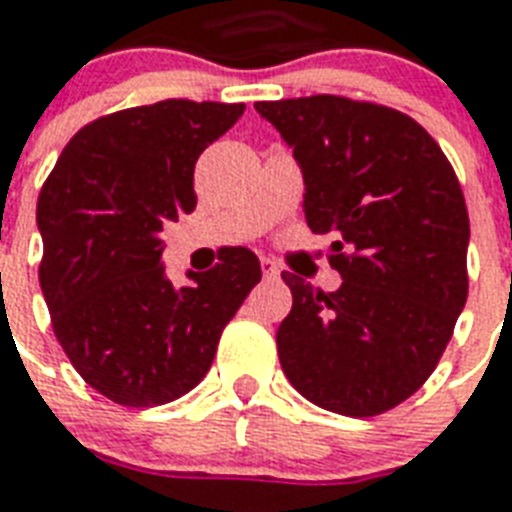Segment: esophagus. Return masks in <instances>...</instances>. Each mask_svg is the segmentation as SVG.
Returning <instances> with one entry per match:
<instances>
[{
    "label": "esophagus",
    "instance_id": "1",
    "mask_svg": "<svg viewBox=\"0 0 512 512\" xmlns=\"http://www.w3.org/2000/svg\"><path fill=\"white\" fill-rule=\"evenodd\" d=\"M260 268H263V273L268 279H276V276H279V265H276V260H271V257H260Z\"/></svg>",
    "mask_w": 512,
    "mask_h": 512
}]
</instances>
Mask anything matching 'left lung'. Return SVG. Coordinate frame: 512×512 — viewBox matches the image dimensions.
<instances>
[{"mask_svg": "<svg viewBox=\"0 0 512 512\" xmlns=\"http://www.w3.org/2000/svg\"><path fill=\"white\" fill-rule=\"evenodd\" d=\"M292 146L305 220L332 233L321 292L284 271L292 311L276 332L287 380L327 412L374 417L422 388L468 300L470 220L460 180L425 127L340 95L255 103Z\"/></svg>", "mask_w": 512, "mask_h": 512, "instance_id": "8db88e82", "label": "left lung"}]
</instances>
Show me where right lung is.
<instances>
[{
	"label": "right lung",
	"mask_w": 512,
	"mask_h": 512,
	"mask_svg": "<svg viewBox=\"0 0 512 512\" xmlns=\"http://www.w3.org/2000/svg\"><path fill=\"white\" fill-rule=\"evenodd\" d=\"M244 103L159 100L76 132L44 180L39 284L55 337L82 380L122 406L170 404L209 372L225 324L260 281L233 247L191 287L164 276V223L193 212V167Z\"/></svg>",
	"instance_id": "add662e5"
}]
</instances>
